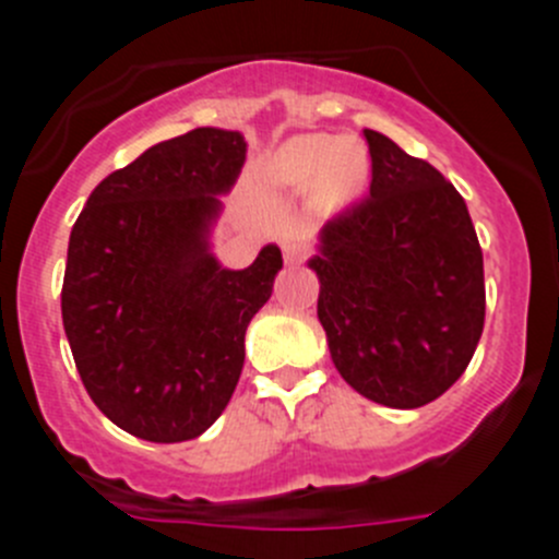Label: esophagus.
<instances>
[{"label": "esophagus", "instance_id": "esophagus-1", "mask_svg": "<svg viewBox=\"0 0 559 559\" xmlns=\"http://www.w3.org/2000/svg\"><path fill=\"white\" fill-rule=\"evenodd\" d=\"M308 257V246L300 243V240H292V243H284V259L289 264L302 262Z\"/></svg>", "mask_w": 559, "mask_h": 559}]
</instances>
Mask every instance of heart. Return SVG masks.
<instances>
[{"instance_id": "1", "label": "heart", "mask_w": 559, "mask_h": 559, "mask_svg": "<svg viewBox=\"0 0 559 559\" xmlns=\"http://www.w3.org/2000/svg\"><path fill=\"white\" fill-rule=\"evenodd\" d=\"M267 175L281 189H308L321 207H337L362 191L370 175L368 148L357 138L295 134L270 154Z\"/></svg>"}]
</instances>
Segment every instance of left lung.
Masks as SVG:
<instances>
[{
  "instance_id": "left-lung-1",
  "label": "left lung",
  "mask_w": 559,
  "mask_h": 559,
  "mask_svg": "<svg viewBox=\"0 0 559 559\" xmlns=\"http://www.w3.org/2000/svg\"><path fill=\"white\" fill-rule=\"evenodd\" d=\"M370 194L321 227L319 321L337 373L389 408H419L465 373L484 330V257L460 191L365 129Z\"/></svg>"
}]
</instances>
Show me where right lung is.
Masks as SVG:
<instances>
[{
  "instance_id": "right-lung-1",
  "label": "right lung",
  "mask_w": 559,
  "mask_h": 559,
  "mask_svg": "<svg viewBox=\"0 0 559 559\" xmlns=\"http://www.w3.org/2000/svg\"><path fill=\"white\" fill-rule=\"evenodd\" d=\"M246 162L240 132L200 127L110 173L67 248L61 321L88 397L129 436L180 443L222 416L278 246L227 270L207 233Z\"/></svg>"
}]
</instances>
